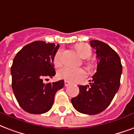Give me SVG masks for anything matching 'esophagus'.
Listing matches in <instances>:
<instances>
[{
  "label": "esophagus",
  "mask_w": 134,
  "mask_h": 134,
  "mask_svg": "<svg viewBox=\"0 0 134 134\" xmlns=\"http://www.w3.org/2000/svg\"><path fill=\"white\" fill-rule=\"evenodd\" d=\"M69 85V82L67 81H65V86H68Z\"/></svg>",
  "instance_id": "esophagus-1"
}]
</instances>
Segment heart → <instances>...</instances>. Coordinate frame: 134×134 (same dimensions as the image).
<instances>
[{
	"mask_svg": "<svg viewBox=\"0 0 134 134\" xmlns=\"http://www.w3.org/2000/svg\"><path fill=\"white\" fill-rule=\"evenodd\" d=\"M76 49L79 55L83 59L88 58L91 54L90 47L84 43L76 45ZM53 63L56 67H60L62 65V51L60 50L56 53L54 57ZM58 76L60 79H65L70 82H77L84 79L86 77V73L83 69L81 68L65 67L58 71Z\"/></svg>",
	"mask_w": 134,
	"mask_h": 134,
	"instance_id": "b5f03b06",
	"label": "heart"
}]
</instances>
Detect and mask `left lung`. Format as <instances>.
Listing matches in <instances>:
<instances>
[{"label":"left lung","mask_w":134,"mask_h":134,"mask_svg":"<svg viewBox=\"0 0 134 134\" xmlns=\"http://www.w3.org/2000/svg\"><path fill=\"white\" fill-rule=\"evenodd\" d=\"M96 50L97 70L89 85L79 86V93L71 99L78 112L97 115L111 103L120 85L122 65L118 54L107 43L98 40L90 41Z\"/></svg>","instance_id":"1"}]
</instances>
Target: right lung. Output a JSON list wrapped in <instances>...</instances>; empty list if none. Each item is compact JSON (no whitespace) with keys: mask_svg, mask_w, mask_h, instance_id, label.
I'll list each match as a JSON object with an SVG mask.
<instances>
[{"mask_svg":"<svg viewBox=\"0 0 134 134\" xmlns=\"http://www.w3.org/2000/svg\"><path fill=\"white\" fill-rule=\"evenodd\" d=\"M59 47V44L34 41L23 47L13 60L12 88L20 107L29 113L49 111L56 92L64 87V80L43 82V79L53 78L55 74L53 59Z\"/></svg>","mask_w":134,"mask_h":134,"instance_id":"1","label":"right lung"}]
</instances>
